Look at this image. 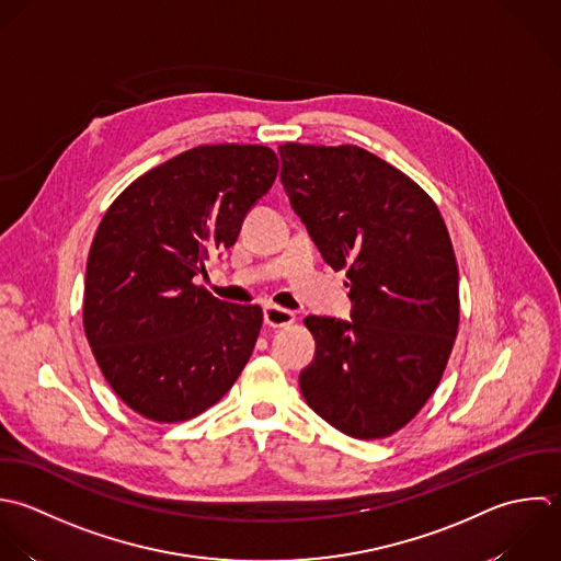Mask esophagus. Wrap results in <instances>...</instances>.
Segmentation results:
<instances>
[{"label": "esophagus", "instance_id": "esophagus-1", "mask_svg": "<svg viewBox=\"0 0 561 561\" xmlns=\"http://www.w3.org/2000/svg\"><path fill=\"white\" fill-rule=\"evenodd\" d=\"M295 321V314L279 306H264V323L271 328H284Z\"/></svg>", "mask_w": 561, "mask_h": 561}]
</instances>
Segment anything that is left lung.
<instances>
[{
    "instance_id": "obj_1",
    "label": "left lung",
    "mask_w": 561,
    "mask_h": 561,
    "mask_svg": "<svg viewBox=\"0 0 561 561\" xmlns=\"http://www.w3.org/2000/svg\"><path fill=\"white\" fill-rule=\"evenodd\" d=\"M282 185L323 260L347 271L352 321L310 314L299 374L308 407L341 433L380 439L437 389L459 328V271L431 196L358 146L284 144Z\"/></svg>"
}]
</instances>
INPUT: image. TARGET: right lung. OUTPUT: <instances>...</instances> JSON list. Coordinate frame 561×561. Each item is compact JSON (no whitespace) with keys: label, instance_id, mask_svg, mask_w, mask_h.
Here are the masks:
<instances>
[{"label":"right lung","instance_id":"right-lung-1","mask_svg":"<svg viewBox=\"0 0 561 561\" xmlns=\"http://www.w3.org/2000/svg\"><path fill=\"white\" fill-rule=\"evenodd\" d=\"M266 146H196L133 181L87 257L84 334L111 389L154 422H185L236 382L262 328L260 306L216 299L196 277L233 247L271 190Z\"/></svg>","mask_w":561,"mask_h":561}]
</instances>
